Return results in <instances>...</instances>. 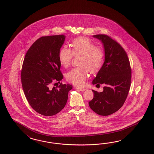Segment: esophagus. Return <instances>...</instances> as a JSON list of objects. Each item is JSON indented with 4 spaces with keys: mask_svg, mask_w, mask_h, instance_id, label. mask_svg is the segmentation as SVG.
Here are the masks:
<instances>
[{
    "mask_svg": "<svg viewBox=\"0 0 154 154\" xmlns=\"http://www.w3.org/2000/svg\"><path fill=\"white\" fill-rule=\"evenodd\" d=\"M75 88L76 90H79L81 91L86 90V88H82V87H75Z\"/></svg>",
    "mask_w": 154,
    "mask_h": 154,
    "instance_id": "esophagus-1",
    "label": "esophagus"
}]
</instances>
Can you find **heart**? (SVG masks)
I'll return each mask as SVG.
<instances>
[{
    "mask_svg": "<svg viewBox=\"0 0 154 154\" xmlns=\"http://www.w3.org/2000/svg\"><path fill=\"white\" fill-rule=\"evenodd\" d=\"M71 47L72 50L66 46L60 49L58 55L60 63L64 67H67L73 56L81 57L79 65L82 67L72 68L66 74V79L75 85L82 86L88 77V70L94 73L101 67L105 59V53L86 37L74 39L72 42Z\"/></svg>",
    "mask_w": 154,
    "mask_h": 154,
    "instance_id": "obj_1",
    "label": "heart"
}]
</instances>
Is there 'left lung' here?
Wrapping results in <instances>:
<instances>
[{"label":"left lung","mask_w":154,"mask_h":154,"mask_svg":"<svg viewBox=\"0 0 154 154\" xmlns=\"http://www.w3.org/2000/svg\"><path fill=\"white\" fill-rule=\"evenodd\" d=\"M93 37L103 45L105 61L92 84L105 87L101 92L92 90L94 98L88 103L98 115L108 116L124 105L130 88L131 69L126 52L119 43L105 34Z\"/></svg>","instance_id":"left-lung-1"}]
</instances>
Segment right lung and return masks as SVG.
<instances>
[{"label": "right lung", "mask_w": 154, "mask_h": 154, "mask_svg": "<svg viewBox=\"0 0 154 154\" xmlns=\"http://www.w3.org/2000/svg\"><path fill=\"white\" fill-rule=\"evenodd\" d=\"M65 38L63 34L39 38L24 59L21 72L23 89L30 106L42 115L50 116L60 112L72 88L71 85L62 83L58 86L51 87L53 81L60 82L63 78L58 55Z\"/></svg>", "instance_id": "1"}]
</instances>
